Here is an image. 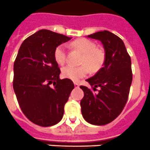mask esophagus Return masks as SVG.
Instances as JSON below:
<instances>
[{"mask_svg":"<svg viewBox=\"0 0 150 150\" xmlns=\"http://www.w3.org/2000/svg\"><path fill=\"white\" fill-rule=\"evenodd\" d=\"M74 86H75V88H79V84L78 83H74Z\"/></svg>","mask_w":150,"mask_h":150,"instance_id":"34e87169","label":"esophagus"}]
</instances>
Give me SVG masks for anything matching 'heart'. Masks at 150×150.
I'll return each instance as SVG.
<instances>
[{"label":"heart","instance_id":"1","mask_svg":"<svg viewBox=\"0 0 150 150\" xmlns=\"http://www.w3.org/2000/svg\"><path fill=\"white\" fill-rule=\"evenodd\" d=\"M75 48L83 53L81 60L83 65L76 67L67 65L62 70V76L73 81H78L79 79L87 75L88 69L92 72L98 71L104 64L105 54L102 50L97 48L95 43L87 39H79L73 43ZM54 58L59 64H64L66 61V46L61 44L55 48Z\"/></svg>","mask_w":150,"mask_h":150}]
</instances>
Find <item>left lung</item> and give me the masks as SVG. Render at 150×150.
Returning a JSON list of instances; mask_svg holds the SVG:
<instances>
[{"label":"left lung","instance_id":"8db88e82","mask_svg":"<svg viewBox=\"0 0 150 150\" xmlns=\"http://www.w3.org/2000/svg\"><path fill=\"white\" fill-rule=\"evenodd\" d=\"M87 38L100 41L105 52L103 67L86 81L94 92L81 86L84 97L80 101L83 117L87 122L104 125L121 113L126 104L132 82V61L123 41L108 30L98 31Z\"/></svg>","mask_w":150,"mask_h":150}]
</instances>
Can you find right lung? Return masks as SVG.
<instances>
[{
  "instance_id": "1",
  "label": "right lung",
  "mask_w": 150,
  "mask_h": 150,
  "mask_svg": "<svg viewBox=\"0 0 150 150\" xmlns=\"http://www.w3.org/2000/svg\"><path fill=\"white\" fill-rule=\"evenodd\" d=\"M72 38L40 30L23 41L13 66V89L25 116L34 124L49 127L59 123L74 85L60 79L54 58L59 45Z\"/></svg>"
}]
</instances>
